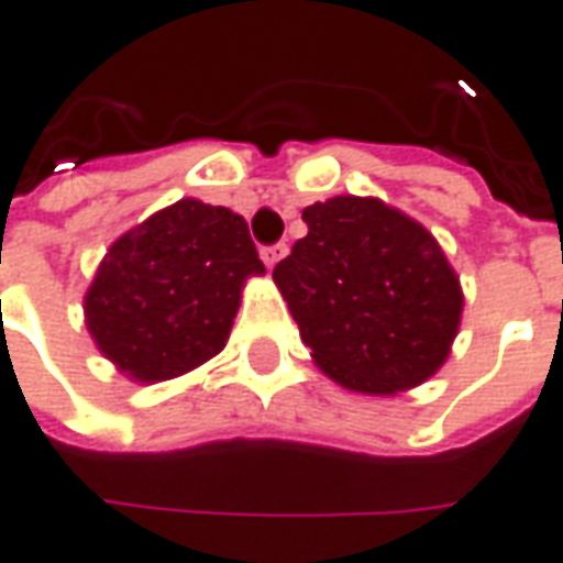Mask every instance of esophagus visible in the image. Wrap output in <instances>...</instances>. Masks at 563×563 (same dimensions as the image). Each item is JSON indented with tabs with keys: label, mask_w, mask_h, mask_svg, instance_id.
<instances>
[{
	"label": "esophagus",
	"mask_w": 563,
	"mask_h": 563,
	"mask_svg": "<svg viewBox=\"0 0 563 563\" xmlns=\"http://www.w3.org/2000/svg\"><path fill=\"white\" fill-rule=\"evenodd\" d=\"M285 254H288V244H269V247H260V257H263V263H266L269 269H273L275 263L285 257Z\"/></svg>",
	"instance_id": "obj_1"
}]
</instances>
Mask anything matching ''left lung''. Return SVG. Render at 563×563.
Here are the masks:
<instances>
[{"mask_svg":"<svg viewBox=\"0 0 563 563\" xmlns=\"http://www.w3.org/2000/svg\"><path fill=\"white\" fill-rule=\"evenodd\" d=\"M273 278L312 362L343 389L407 393L448 362L463 319L460 275L435 235L379 199L333 196Z\"/></svg>","mask_w":563,"mask_h":563,"instance_id":"1","label":"left lung"}]
</instances>
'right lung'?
<instances>
[{
  "mask_svg": "<svg viewBox=\"0 0 563 563\" xmlns=\"http://www.w3.org/2000/svg\"><path fill=\"white\" fill-rule=\"evenodd\" d=\"M263 273L244 217L180 199L110 244L85 324L128 379L184 377L227 346L244 282Z\"/></svg>",
  "mask_w": 563,
  "mask_h": 563,
  "instance_id": "add662e5",
  "label": "right lung"
}]
</instances>
